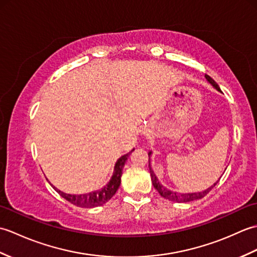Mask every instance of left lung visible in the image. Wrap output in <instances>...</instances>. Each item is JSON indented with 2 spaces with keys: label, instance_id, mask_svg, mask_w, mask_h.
Masks as SVG:
<instances>
[{
  "label": "left lung",
  "instance_id": "8db88e82",
  "mask_svg": "<svg viewBox=\"0 0 257 257\" xmlns=\"http://www.w3.org/2000/svg\"><path fill=\"white\" fill-rule=\"evenodd\" d=\"M205 78L207 79V81L213 86L215 87V88L221 91L219 85H217L214 80H213L209 75H205ZM149 170H150V176H151V181H152V184H154L155 189L159 192V194L162 196V198L165 199H168L170 201H173V202H179V203H183V202H191V201H194V200H199V199H202L203 196H205L207 193L210 192V191L215 187L216 183H214L213 185H211L210 188H207L206 190L202 191V192H194V193H178V192H172V191L168 190L167 188L163 187V185L159 182V180L157 179L156 174L154 172V170H152L151 168V165H150V156H151V152H149Z\"/></svg>",
  "mask_w": 257,
  "mask_h": 257
}]
</instances>
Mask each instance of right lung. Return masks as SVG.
<instances>
[{
  "instance_id": "1",
  "label": "right lung",
  "mask_w": 257,
  "mask_h": 257,
  "mask_svg": "<svg viewBox=\"0 0 257 257\" xmlns=\"http://www.w3.org/2000/svg\"><path fill=\"white\" fill-rule=\"evenodd\" d=\"M134 149L129 152V154L120 157L117 160L116 165H114V170L113 174L110 179V181L108 182L107 185H105L102 189L94 191V192L86 193V194H68L64 193L61 190H57L54 185L52 187L55 189L57 192L61 194L64 199H66L70 203L79 206V207H95L105 204L106 202L110 200L112 196L116 193L118 190L120 182H121V174H122V169L124 167V163L127 161L129 155L132 154Z\"/></svg>"
}]
</instances>
